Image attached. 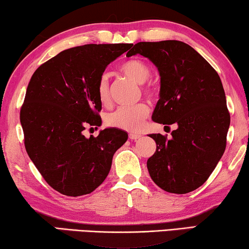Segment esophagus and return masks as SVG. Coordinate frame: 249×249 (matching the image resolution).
<instances>
[{
  "label": "esophagus",
  "instance_id": "obj_1",
  "mask_svg": "<svg viewBox=\"0 0 249 249\" xmlns=\"http://www.w3.org/2000/svg\"><path fill=\"white\" fill-rule=\"evenodd\" d=\"M142 136L139 134H134V132H132V134H129V138H130L131 141H136V139H139Z\"/></svg>",
  "mask_w": 249,
  "mask_h": 249
}]
</instances>
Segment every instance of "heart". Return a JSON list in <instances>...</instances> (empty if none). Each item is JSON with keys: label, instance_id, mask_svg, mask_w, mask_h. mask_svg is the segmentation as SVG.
Here are the masks:
<instances>
[{"label": "heart", "instance_id": "1", "mask_svg": "<svg viewBox=\"0 0 249 249\" xmlns=\"http://www.w3.org/2000/svg\"><path fill=\"white\" fill-rule=\"evenodd\" d=\"M120 71L136 83L144 84L151 77V70L147 64L141 60L131 59L124 62L120 66ZM149 93V88H146ZM97 97L101 104L108 105L111 102L110 90H108L107 78L103 76L100 78L97 84ZM149 114V107L144 103L135 107H119L107 117V124L111 127H115L122 130L136 131L141 129L142 122Z\"/></svg>", "mask_w": 249, "mask_h": 249}]
</instances>
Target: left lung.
<instances>
[{"label":"left lung","instance_id":"8db88e82","mask_svg":"<svg viewBox=\"0 0 249 249\" xmlns=\"http://www.w3.org/2000/svg\"><path fill=\"white\" fill-rule=\"evenodd\" d=\"M147 57L160 73V100L153 121L176 124L168 139L156 142L147 160L153 181L172 194H187L203 185L222 158L230 114L221 79L200 54L179 40L141 42L127 53Z\"/></svg>","mask_w":249,"mask_h":249}]
</instances>
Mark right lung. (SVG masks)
I'll list each match as a JSON object with an SVG mask.
<instances>
[{
  "mask_svg": "<svg viewBox=\"0 0 249 249\" xmlns=\"http://www.w3.org/2000/svg\"><path fill=\"white\" fill-rule=\"evenodd\" d=\"M130 44H89L64 50L42 64L30 79L20 122L25 147L46 182L63 195L90 194L104 181L114 153L128 134L101 127L97 84L111 62Z\"/></svg>",
  "mask_w": 249,
  "mask_h": 249,
  "instance_id": "add662e5",
  "label": "right lung"
}]
</instances>
